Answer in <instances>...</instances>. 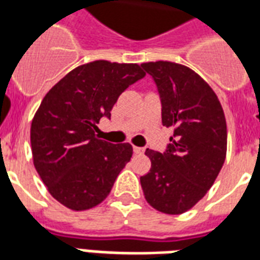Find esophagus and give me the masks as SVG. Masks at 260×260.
<instances>
[{
    "mask_svg": "<svg viewBox=\"0 0 260 260\" xmlns=\"http://www.w3.org/2000/svg\"><path fill=\"white\" fill-rule=\"evenodd\" d=\"M133 150H134V153H136V154H142L145 149L140 148V146H134V148H133Z\"/></svg>",
    "mask_w": 260,
    "mask_h": 260,
    "instance_id": "1",
    "label": "esophagus"
}]
</instances>
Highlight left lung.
<instances>
[{"instance_id":"obj_1","label":"left lung","mask_w":260,"mask_h":260,"mask_svg":"<svg viewBox=\"0 0 260 260\" xmlns=\"http://www.w3.org/2000/svg\"><path fill=\"white\" fill-rule=\"evenodd\" d=\"M141 68L157 86L162 126L175 128L164 152L146 149L152 168L141 186L156 210L182 214L205 197L224 166V111L207 82L187 66L158 61Z\"/></svg>"}]
</instances>
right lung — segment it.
Masks as SVG:
<instances>
[{"label": "right lung", "mask_w": 260, "mask_h": 260, "mask_svg": "<svg viewBox=\"0 0 260 260\" xmlns=\"http://www.w3.org/2000/svg\"><path fill=\"white\" fill-rule=\"evenodd\" d=\"M145 77L137 63L94 61L68 73L48 90L31 124L34 166L48 192L72 210L96 206L130 161V144L96 138L122 92Z\"/></svg>", "instance_id": "obj_1"}]
</instances>
